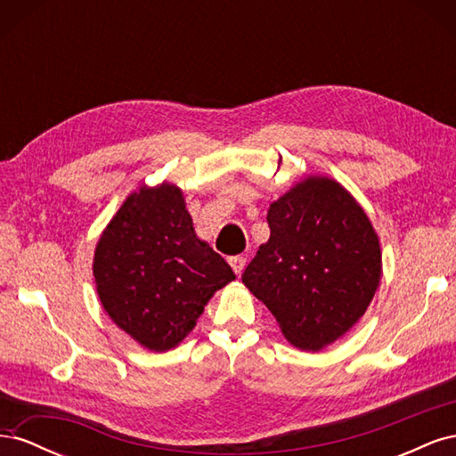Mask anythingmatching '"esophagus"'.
<instances>
[{"label": "esophagus", "instance_id": "esophagus-1", "mask_svg": "<svg viewBox=\"0 0 456 456\" xmlns=\"http://www.w3.org/2000/svg\"><path fill=\"white\" fill-rule=\"evenodd\" d=\"M230 266H232V270L236 272V273H241L243 272V268H245V256H230Z\"/></svg>", "mask_w": 456, "mask_h": 456}]
</instances>
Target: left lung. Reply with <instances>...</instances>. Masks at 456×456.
Listing matches in <instances>:
<instances>
[{"mask_svg": "<svg viewBox=\"0 0 456 456\" xmlns=\"http://www.w3.org/2000/svg\"><path fill=\"white\" fill-rule=\"evenodd\" d=\"M270 240L241 280L293 346L317 352L365 314L382 255L362 205L333 178L308 176L268 209Z\"/></svg>", "mask_w": 456, "mask_h": 456, "instance_id": "1", "label": "left lung"}]
</instances>
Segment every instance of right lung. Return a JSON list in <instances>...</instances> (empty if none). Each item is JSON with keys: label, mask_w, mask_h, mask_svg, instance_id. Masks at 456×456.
I'll use <instances>...</instances> for the list:
<instances>
[{"label": "right lung", "mask_w": 456, "mask_h": 456, "mask_svg": "<svg viewBox=\"0 0 456 456\" xmlns=\"http://www.w3.org/2000/svg\"><path fill=\"white\" fill-rule=\"evenodd\" d=\"M93 275L112 322L151 352L183 342L209 298L236 280L196 236L183 191L169 183L123 201L96 243Z\"/></svg>", "instance_id": "add662e5"}]
</instances>
